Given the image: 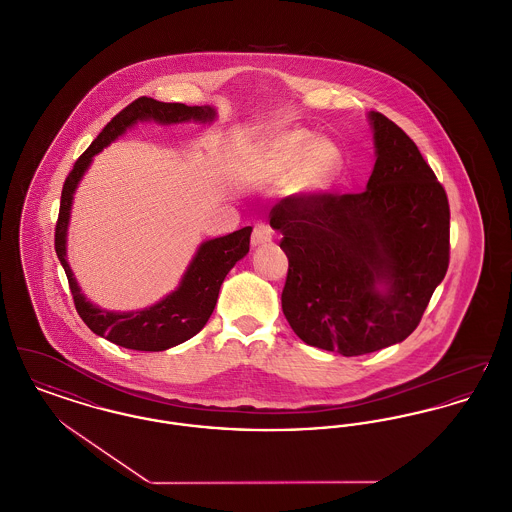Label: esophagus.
<instances>
[{"mask_svg":"<svg viewBox=\"0 0 512 512\" xmlns=\"http://www.w3.org/2000/svg\"><path fill=\"white\" fill-rule=\"evenodd\" d=\"M272 241V228L269 224H257L253 228V236H251V245L253 247H261V245H267Z\"/></svg>","mask_w":512,"mask_h":512,"instance_id":"1","label":"esophagus"}]
</instances>
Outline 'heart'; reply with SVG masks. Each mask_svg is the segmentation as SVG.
<instances>
[{"label": "heart", "mask_w": 512, "mask_h": 512, "mask_svg": "<svg viewBox=\"0 0 512 512\" xmlns=\"http://www.w3.org/2000/svg\"><path fill=\"white\" fill-rule=\"evenodd\" d=\"M342 151L329 137L309 129H284L261 141L236 170L243 185H269L286 178L292 195L307 199L325 193L342 170Z\"/></svg>", "instance_id": "heart-1"}]
</instances>
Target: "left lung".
Masks as SVG:
<instances>
[{"instance_id":"8db88e82","label":"left lung","mask_w":512,"mask_h":512,"mask_svg":"<svg viewBox=\"0 0 512 512\" xmlns=\"http://www.w3.org/2000/svg\"><path fill=\"white\" fill-rule=\"evenodd\" d=\"M375 166L363 193L284 199L282 311L309 346L361 356L402 342L449 269V201L416 143L369 112Z\"/></svg>"}]
</instances>
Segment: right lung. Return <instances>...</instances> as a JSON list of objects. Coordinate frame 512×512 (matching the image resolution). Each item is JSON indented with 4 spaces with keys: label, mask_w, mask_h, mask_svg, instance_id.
<instances>
[{
    "label": "right lung",
    "mask_w": 512,
    "mask_h": 512,
    "mask_svg": "<svg viewBox=\"0 0 512 512\" xmlns=\"http://www.w3.org/2000/svg\"><path fill=\"white\" fill-rule=\"evenodd\" d=\"M216 120V110L211 106H185L180 102L168 104L154 98L141 96L123 108L120 114L110 121L91 147L79 156L71 174L63 183L61 191L60 218L56 226V253L61 267L67 274L69 288L77 313L94 334L139 352H162L189 340L201 331L214 311L220 286L226 274L243 259L249 251L251 226H245L228 236L203 241L187 269L181 276L180 284L162 300L137 311H108L87 300L81 286L67 263V228L71 220L73 197L91 168L92 158L104 151L121 137L127 129L143 121H154L160 125L178 123H212Z\"/></svg>",
    "instance_id": "right-lung-1"
}]
</instances>
